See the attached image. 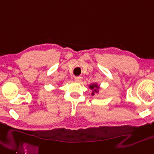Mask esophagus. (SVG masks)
<instances>
[{
  "instance_id": "esophagus-1",
  "label": "esophagus",
  "mask_w": 154,
  "mask_h": 154,
  "mask_svg": "<svg viewBox=\"0 0 154 154\" xmlns=\"http://www.w3.org/2000/svg\"><path fill=\"white\" fill-rule=\"evenodd\" d=\"M81 80H82V77H75V82H80Z\"/></svg>"
}]
</instances>
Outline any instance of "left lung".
<instances>
[{
    "mask_svg": "<svg viewBox=\"0 0 154 154\" xmlns=\"http://www.w3.org/2000/svg\"><path fill=\"white\" fill-rule=\"evenodd\" d=\"M90 88L92 90H93V92H92V95L94 94V92H95V93H97V92H98V89L99 88V87H98V85H96V84L91 85L90 86Z\"/></svg>",
    "mask_w": 154,
    "mask_h": 154,
    "instance_id": "obj_1",
    "label": "left lung"
}]
</instances>
